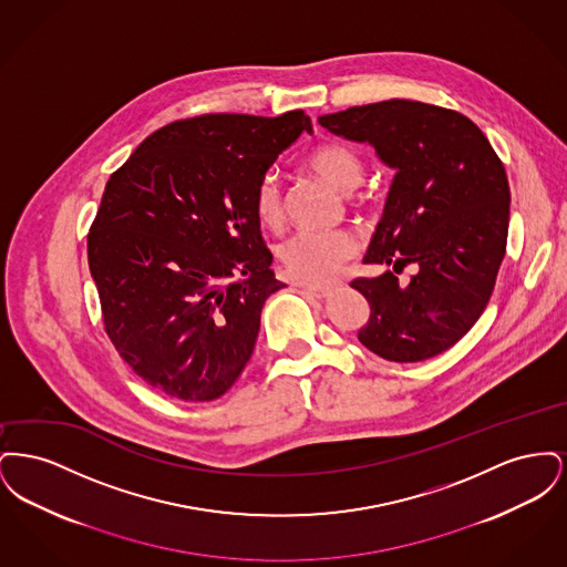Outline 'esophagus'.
<instances>
[{
    "label": "esophagus",
    "instance_id": "obj_1",
    "mask_svg": "<svg viewBox=\"0 0 567 567\" xmlns=\"http://www.w3.org/2000/svg\"><path fill=\"white\" fill-rule=\"evenodd\" d=\"M301 291L308 296L317 297V299H327L331 296V289L327 287H315V285H301Z\"/></svg>",
    "mask_w": 567,
    "mask_h": 567
}]
</instances>
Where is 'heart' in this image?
Returning <instances> with one entry per match:
<instances>
[{
  "label": "heart",
  "instance_id": "b5f03b06",
  "mask_svg": "<svg viewBox=\"0 0 567 567\" xmlns=\"http://www.w3.org/2000/svg\"><path fill=\"white\" fill-rule=\"evenodd\" d=\"M306 165L317 172L333 189L352 193L363 181V163L357 153L344 144H321L308 157ZM257 218L278 227L285 218V202L280 181L274 172H266L252 195ZM357 252V238L347 229L310 231L299 229L278 246V257L291 278L299 282L321 285L342 268Z\"/></svg>",
  "mask_w": 567,
  "mask_h": 567
}]
</instances>
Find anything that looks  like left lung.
I'll list each match as a JSON object with an SVG mask.
<instances>
[{"instance_id":"8db88e82","label":"left lung","mask_w":567,"mask_h":567,"mask_svg":"<svg viewBox=\"0 0 567 567\" xmlns=\"http://www.w3.org/2000/svg\"><path fill=\"white\" fill-rule=\"evenodd\" d=\"M331 134L374 146L395 169L363 264L404 270L357 278L370 303L359 342L398 363L451 349L485 312L506 255L511 187L486 135L455 110L386 100L319 116Z\"/></svg>"}]
</instances>
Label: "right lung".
Instances as JSON below:
<instances>
[{
  "label": "right lung",
  "instance_id": "1",
  "mask_svg": "<svg viewBox=\"0 0 567 567\" xmlns=\"http://www.w3.org/2000/svg\"><path fill=\"white\" fill-rule=\"evenodd\" d=\"M310 116L202 114L148 135L110 176L86 255L114 349L146 384L213 402L243 374L285 285L252 195Z\"/></svg>",
  "mask_w": 567,
  "mask_h": 567
}]
</instances>
